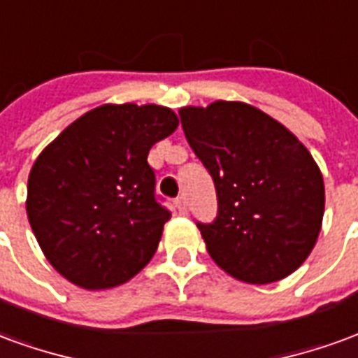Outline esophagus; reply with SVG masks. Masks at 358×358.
<instances>
[{"label":"esophagus","mask_w":358,"mask_h":358,"mask_svg":"<svg viewBox=\"0 0 358 358\" xmlns=\"http://www.w3.org/2000/svg\"><path fill=\"white\" fill-rule=\"evenodd\" d=\"M174 207L178 209V213H182V215H184V213H186V210H187L186 197H184V195H182V197H178V199L174 201Z\"/></svg>","instance_id":"34e87169"}]
</instances>
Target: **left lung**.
<instances>
[{"label": "left lung", "instance_id": "left-lung-1", "mask_svg": "<svg viewBox=\"0 0 358 358\" xmlns=\"http://www.w3.org/2000/svg\"><path fill=\"white\" fill-rule=\"evenodd\" d=\"M180 117L217 187V220L197 224L210 259L245 284L289 276L322 228L324 180L308 149L249 103L187 105Z\"/></svg>", "mask_w": 358, "mask_h": 358}]
</instances>
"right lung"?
Wrapping results in <instances>:
<instances>
[{"instance_id": "right-lung-1", "label": "right lung", "mask_w": 358, "mask_h": 358, "mask_svg": "<svg viewBox=\"0 0 358 358\" xmlns=\"http://www.w3.org/2000/svg\"><path fill=\"white\" fill-rule=\"evenodd\" d=\"M163 105L105 103L48 143L28 174L27 215L59 274L99 292L153 259L171 213L155 201L149 149L178 128Z\"/></svg>"}]
</instances>
